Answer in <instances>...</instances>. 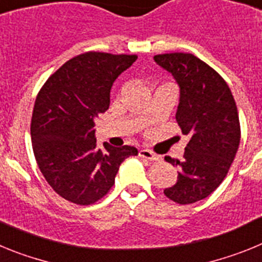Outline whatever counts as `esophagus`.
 <instances>
[{
    "label": "esophagus",
    "instance_id": "esophagus-1",
    "mask_svg": "<svg viewBox=\"0 0 262 262\" xmlns=\"http://www.w3.org/2000/svg\"><path fill=\"white\" fill-rule=\"evenodd\" d=\"M139 156L143 157V159L149 160V161H157V160H159V157H157L154 152L149 151V149H145V148H143V149L139 151Z\"/></svg>",
    "mask_w": 262,
    "mask_h": 262
}]
</instances>
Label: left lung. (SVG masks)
<instances>
[{"label": "left lung", "instance_id": "obj_1", "mask_svg": "<svg viewBox=\"0 0 262 262\" xmlns=\"http://www.w3.org/2000/svg\"><path fill=\"white\" fill-rule=\"evenodd\" d=\"M180 86L176 120L190 138L184 159L165 156L178 168L177 182L164 194L189 205L209 196L223 182L240 144L239 113L230 88L219 73L191 53L156 55Z\"/></svg>", "mask_w": 262, "mask_h": 262}]
</instances>
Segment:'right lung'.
I'll use <instances>...</instances> for the list:
<instances>
[{
	"label": "right lung",
	"mask_w": 262,
	"mask_h": 262,
	"mask_svg": "<svg viewBox=\"0 0 262 262\" xmlns=\"http://www.w3.org/2000/svg\"><path fill=\"white\" fill-rule=\"evenodd\" d=\"M136 55L85 52L68 60L41 86L31 118V142L46 181L64 200L88 206L107 194L120 164L138 149L97 147L94 119L110 105L118 76Z\"/></svg>",
	"instance_id": "right-lung-1"
}]
</instances>
